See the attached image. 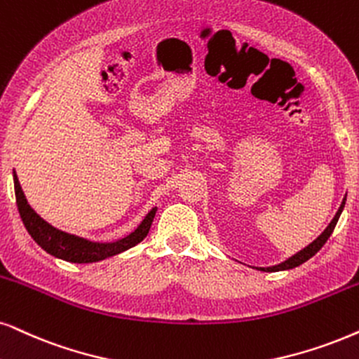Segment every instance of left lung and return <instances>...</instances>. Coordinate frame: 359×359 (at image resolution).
Returning <instances> with one entry per match:
<instances>
[{"instance_id": "obj_1", "label": "left lung", "mask_w": 359, "mask_h": 359, "mask_svg": "<svg viewBox=\"0 0 359 359\" xmlns=\"http://www.w3.org/2000/svg\"><path fill=\"white\" fill-rule=\"evenodd\" d=\"M344 202H346V198H343V202H341V205H339V208H338L337 215H334V219L330 222V225L326 226L325 232L321 233L320 237L316 238V240H313V242H311L310 245H308V247H305V248H303V250L298 252L297 255L290 257L288 260H285L283 263H280V265H275V266H266V269H258V270H262V271H281V270H292V269H294V266H300L302 263H305L306 260H310V258H311L313 255H315L316 252H320V248L323 247V245L326 243V240L330 238V235L333 233L334 226H337V224H338L339 215H341V212H343Z\"/></svg>"}]
</instances>
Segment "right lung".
<instances>
[{"label":"right lung","mask_w":359,"mask_h":359,"mask_svg":"<svg viewBox=\"0 0 359 359\" xmlns=\"http://www.w3.org/2000/svg\"><path fill=\"white\" fill-rule=\"evenodd\" d=\"M13 179H15L16 205L28 233L44 252L49 253V255L71 263H93L104 260V258L114 257L121 252L129 250V248H133L134 245L142 242V240L147 237L154 217H156L157 208H152V210L146 215V219L140 222L137 229H135L133 233L127 235V237L116 240V242L111 243L90 242V240L76 237V235L54 229V226L49 225L46 220L41 219L38 213L31 208L28 201H26L16 172L13 174Z\"/></svg>","instance_id":"right-lung-1"}]
</instances>
